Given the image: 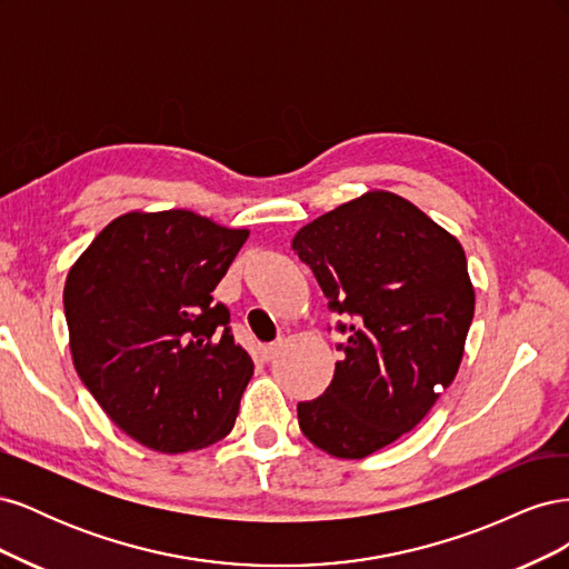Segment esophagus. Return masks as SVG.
Instances as JSON below:
<instances>
[{"label":"esophagus","instance_id":"1","mask_svg":"<svg viewBox=\"0 0 569 569\" xmlns=\"http://www.w3.org/2000/svg\"><path fill=\"white\" fill-rule=\"evenodd\" d=\"M278 351H280V343H266V347H261V353L266 360H272L278 356Z\"/></svg>","mask_w":569,"mask_h":569}]
</instances>
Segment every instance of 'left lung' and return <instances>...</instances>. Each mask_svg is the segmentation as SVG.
Listing matches in <instances>:
<instances>
[{
    "label": "left lung",
    "instance_id": "8db88e82",
    "mask_svg": "<svg viewBox=\"0 0 569 569\" xmlns=\"http://www.w3.org/2000/svg\"><path fill=\"white\" fill-rule=\"evenodd\" d=\"M291 247L339 316L330 387L297 406L318 449L360 460L416 427L456 380L475 316L458 239L408 199L372 189L303 226Z\"/></svg>",
    "mask_w": 569,
    "mask_h": 569
}]
</instances>
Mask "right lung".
Here are the masks:
<instances>
[{
  "label": "right lung",
  "mask_w": 569,
  "mask_h": 569,
  "mask_svg": "<svg viewBox=\"0 0 569 569\" xmlns=\"http://www.w3.org/2000/svg\"><path fill=\"white\" fill-rule=\"evenodd\" d=\"M249 239L184 209L111 220L68 270L73 366L101 410L159 453L226 439L253 375L213 289Z\"/></svg>",
  "instance_id": "right-lung-1"
}]
</instances>
